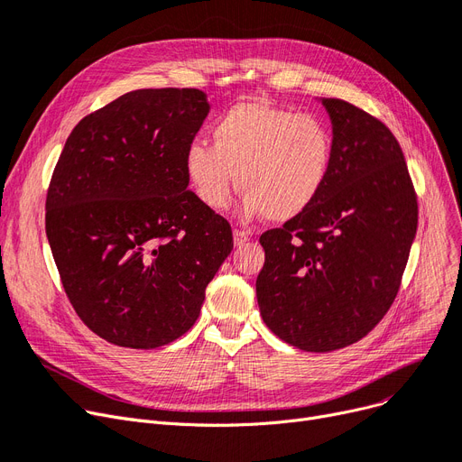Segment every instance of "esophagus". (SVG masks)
Masks as SVG:
<instances>
[{
  "label": "esophagus",
  "instance_id": "34e87169",
  "mask_svg": "<svg viewBox=\"0 0 462 462\" xmlns=\"http://www.w3.org/2000/svg\"><path fill=\"white\" fill-rule=\"evenodd\" d=\"M247 242H249V232L236 228V230H234V244H236L237 247H242V245L247 244Z\"/></svg>",
  "mask_w": 462,
  "mask_h": 462
}]
</instances>
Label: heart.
<instances>
[{
  "instance_id": "obj_1",
  "label": "heart",
  "mask_w": 462,
  "mask_h": 462,
  "mask_svg": "<svg viewBox=\"0 0 462 462\" xmlns=\"http://www.w3.org/2000/svg\"><path fill=\"white\" fill-rule=\"evenodd\" d=\"M213 146L186 148L184 171L198 199L225 209L234 184L244 196L242 213H264L285 222L304 213L328 182L335 141L314 116L244 100L222 114L211 129ZM236 180H233V177Z\"/></svg>"
}]
</instances>
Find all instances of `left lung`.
Here are the masks:
<instances>
[{"instance_id":"left-lung-1","label":"left lung","mask_w":462,"mask_h":462,"mask_svg":"<svg viewBox=\"0 0 462 462\" xmlns=\"http://www.w3.org/2000/svg\"><path fill=\"white\" fill-rule=\"evenodd\" d=\"M335 153L309 209L261 236L257 300L268 329L306 352L364 338L394 302L417 234V192L400 143L374 116L323 98Z\"/></svg>"}]
</instances>
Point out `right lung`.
<instances>
[{"label": "right lung", "instance_id": "add662e5", "mask_svg": "<svg viewBox=\"0 0 462 462\" xmlns=\"http://www.w3.org/2000/svg\"><path fill=\"white\" fill-rule=\"evenodd\" d=\"M199 89H136L85 116L60 152L45 232L76 314L112 345L173 343L234 247L225 217L188 190Z\"/></svg>", "mask_w": 462, "mask_h": 462}]
</instances>
